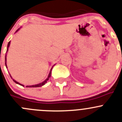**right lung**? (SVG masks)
<instances>
[{
	"label": "right lung",
	"mask_w": 122,
	"mask_h": 122,
	"mask_svg": "<svg viewBox=\"0 0 122 122\" xmlns=\"http://www.w3.org/2000/svg\"><path fill=\"white\" fill-rule=\"evenodd\" d=\"M21 28V27H20L19 29H17V30H16L15 33H16V32H18V30H20V28ZM10 41H9V43H8L7 47V51H6V56H5V65H6V67L7 68V64H6V62H7V52H8V51H9V46H10ZM54 65H55V64H54V65H53V66H52V68H51L50 71V72H49V75H48L47 77V79H46V80H45V81H42V82H41V83H39V84H36V85H32V86H26V87H41V86H42L45 85V84H46V83H47V81H49V78H50V76H51V71H52V69H53V66H54ZM9 74H10V73H9ZM10 77H11V79H13V77H11V75H10ZM13 81H14V82L15 83L18 84V85H19L22 86H24V85H22V84H21V83H20L19 82H18V81H16L15 80H14V79H13Z\"/></svg>",
	"instance_id": "obj_1"
}]
</instances>
